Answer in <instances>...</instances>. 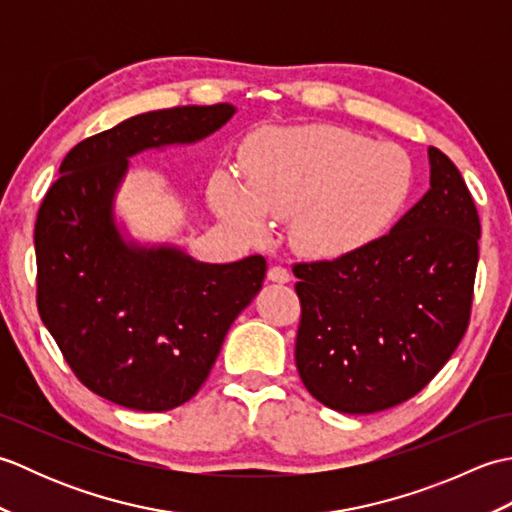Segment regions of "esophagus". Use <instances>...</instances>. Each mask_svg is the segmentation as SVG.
Wrapping results in <instances>:
<instances>
[{
	"instance_id": "34e87169",
	"label": "esophagus",
	"mask_w": 512,
	"mask_h": 512,
	"mask_svg": "<svg viewBox=\"0 0 512 512\" xmlns=\"http://www.w3.org/2000/svg\"><path fill=\"white\" fill-rule=\"evenodd\" d=\"M268 279L270 281H279V284H288L290 281V273L284 268V266H270L268 268Z\"/></svg>"
}]
</instances>
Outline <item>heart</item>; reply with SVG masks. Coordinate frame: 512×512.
Here are the masks:
<instances>
[{
    "label": "heart",
    "mask_w": 512,
    "mask_h": 512,
    "mask_svg": "<svg viewBox=\"0 0 512 512\" xmlns=\"http://www.w3.org/2000/svg\"><path fill=\"white\" fill-rule=\"evenodd\" d=\"M244 184L215 173L209 202L244 237H262L270 217H292V242L334 257L374 242L405 206L413 169L396 145L332 125L268 127L242 151Z\"/></svg>",
    "instance_id": "heart-1"
}]
</instances>
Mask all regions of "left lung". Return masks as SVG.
<instances>
[{
  "label": "left lung",
  "mask_w": 512,
  "mask_h": 512,
  "mask_svg": "<svg viewBox=\"0 0 512 512\" xmlns=\"http://www.w3.org/2000/svg\"><path fill=\"white\" fill-rule=\"evenodd\" d=\"M431 189L389 233L297 262L295 361L325 407L374 413L431 383L469 328L480 215L462 173L429 147Z\"/></svg>",
  "instance_id": "8db88e82"
}]
</instances>
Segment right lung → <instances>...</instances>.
<instances>
[{
    "label": "right lung",
    "mask_w": 512,
    "mask_h": 512,
    "mask_svg": "<svg viewBox=\"0 0 512 512\" xmlns=\"http://www.w3.org/2000/svg\"><path fill=\"white\" fill-rule=\"evenodd\" d=\"M235 107L184 105L127 118L63 158L35 224L37 308L81 383L116 405L169 411L204 385L224 336L266 277V259L200 264L127 246L112 222L127 158L193 143Z\"/></svg>",
    "instance_id": "obj_1"
}]
</instances>
